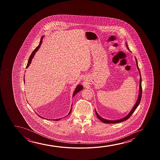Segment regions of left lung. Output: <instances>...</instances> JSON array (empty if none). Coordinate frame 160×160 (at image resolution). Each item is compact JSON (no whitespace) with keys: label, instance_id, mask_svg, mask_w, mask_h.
<instances>
[{"label":"left lung","instance_id":"obj_1","mask_svg":"<svg viewBox=\"0 0 160 160\" xmlns=\"http://www.w3.org/2000/svg\"><path fill=\"white\" fill-rule=\"evenodd\" d=\"M126 46H127V48L128 50H129V48H128V45H127V42H126ZM136 58V64H137V68H138V70H139V74H140V84H139V95H138V99H137V101L136 102V103L135 104V105H134L133 108H132V109L131 110V112H129V114H128L127 115L125 116V118H121V119H119V120H107V119H104V118H101V116L99 115L98 113L97 112L96 110H95V112H96V113L97 116V118L100 120L102 121V122H103L105 123H119L121 122H123V121H124L127 120V119H128V118H130V116H131L132 114L133 113V112L135 111V110L136 109V108L138 107V105L139 104H140V101H141V98H142V77H141V75H140V70H139V67H138V62H137V60Z\"/></svg>","mask_w":160,"mask_h":160}]
</instances>
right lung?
I'll return each instance as SVG.
<instances>
[{
  "mask_svg": "<svg viewBox=\"0 0 160 160\" xmlns=\"http://www.w3.org/2000/svg\"><path fill=\"white\" fill-rule=\"evenodd\" d=\"M44 36H42V38H41V39H40V43L39 44V45L35 48V50L33 51V52L31 53V56H30V57H29V58L28 59V63H27V65L26 66V68H28L29 65H30V64L31 63V62H32V60L33 59V57L34 56V55H35V52H37L38 50V49L40 48V47L41 46V45H42V40H43V38H44ZM82 88H83V87H82V86L81 85H78L77 86V88H75V90L74 92L73 93V94H72V97L74 96L75 94H77V93H78L79 91H80L81 90H82ZM71 111H72V108H71V109H70V112H69V114L68 115H69L70 114V112H71ZM38 116L40 117V118H42L41 116H39V115H38ZM61 118H58V119H55V120H53L54 121H58L60 120Z\"/></svg>",
  "mask_w": 160,
  "mask_h": 160,
  "instance_id": "1",
  "label": "right lung"
}]
</instances>
